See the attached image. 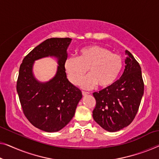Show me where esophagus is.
Instances as JSON below:
<instances>
[{"label":"esophagus","mask_w":159,"mask_h":159,"mask_svg":"<svg viewBox=\"0 0 159 159\" xmlns=\"http://www.w3.org/2000/svg\"><path fill=\"white\" fill-rule=\"evenodd\" d=\"M82 94L84 96H88V95L89 94V92H86V91H82Z\"/></svg>","instance_id":"obj_1"}]
</instances>
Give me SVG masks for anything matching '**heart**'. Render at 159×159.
Instances as JSON below:
<instances>
[{
	"mask_svg": "<svg viewBox=\"0 0 159 159\" xmlns=\"http://www.w3.org/2000/svg\"><path fill=\"white\" fill-rule=\"evenodd\" d=\"M122 66L120 56L96 45L83 48L79 57H68L64 63L68 79L73 84L79 83L88 68L90 73L79 82L85 89H92L97 84L101 88L110 86L116 80Z\"/></svg>",
	"mask_w": 159,
	"mask_h": 159,
	"instance_id": "heart-1",
	"label": "heart"
}]
</instances>
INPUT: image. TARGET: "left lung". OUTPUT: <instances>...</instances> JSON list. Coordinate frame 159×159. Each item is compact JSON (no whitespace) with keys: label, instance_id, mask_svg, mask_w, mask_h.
I'll return each mask as SVG.
<instances>
[{"label":"left lung","instance_id":"1","mask_svg":"<svg viewBox=\"0 0 159 159\" xmlns=\"http://www.w3.org/2000/svg\"><path fill=\"white\" fill-rule=\"evenodd\" d=\"M125 69L121 77L110 86L93 93L96 105L95 121L108 132H116L134 119L143 95L144 85L139 63L125 51Z\"/></svg>","mask_w":159,"mask_h":159}]
</instances>
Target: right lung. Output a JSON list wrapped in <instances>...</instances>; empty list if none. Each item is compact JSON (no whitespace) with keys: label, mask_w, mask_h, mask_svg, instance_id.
Returning a JSON list of instances; mask_svg holds the SVG:
<instances>
[{"label":"right lung","mask_w":159,"mask_h":159,"mask_svg":"<svg viewBox=\"0 0 159 159\" xmlns=\"http://www.w3.org/2000/svg\"><path fill=\"white\" fill-rule=\"evenodd\" d=\"M71 40H46L25 57L20 66L16 89L23 111L28 120L42 131L56 132L64 128L82 98L81 91L68 80L64 68ZM46 57H56L59 66L51 80L41 82L34 77L32 68L35 60Z\"/></svg>","instance_id":"add662e5"}]
</instances>
